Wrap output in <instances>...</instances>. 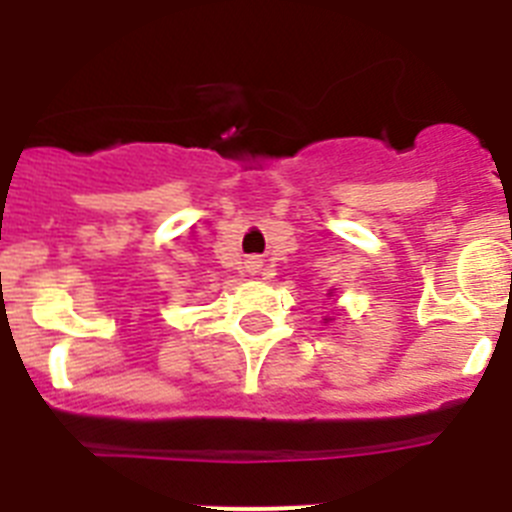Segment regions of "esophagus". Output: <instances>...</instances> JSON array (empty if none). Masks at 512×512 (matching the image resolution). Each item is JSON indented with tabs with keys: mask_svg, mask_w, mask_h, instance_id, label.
Wrapping results in <instances>:
<instances>
[{
	"mask_svg": "<svg viewBox=\"0 0 512 512\" xmlns=\"http://www.w3.org/2000/svg\"><path fill=\"white\" fill-rule=\"evenodd\" d=\"M246 269H248V274H259L261 271V261H256V259H251L246 264Z\"/></svg>",
	"mask_w": 512,
	"mask_h": 512,
	"instance_id": "obj_1",
	"label": "esophagus"
}]
</instances>
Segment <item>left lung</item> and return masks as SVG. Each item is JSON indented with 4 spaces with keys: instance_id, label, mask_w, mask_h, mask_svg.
Here are the masks:
<instances>
[{
    "instance_id": "left-lung-1",
    "label": "left lung",
    "mask_w": 512,
    "mask_h": 512,
    "mask_svg": "<svg viewBox=\"0 0 512 512\" xmlns=\"http://www.w3.org/2000/svg\"><path fill=\"white\" fill-rule=\"evenodd\" d=\"M328 297H333V289H328ZM330 320H336V318H325V323H330Z\"/></svg>"
}]
</instances>
